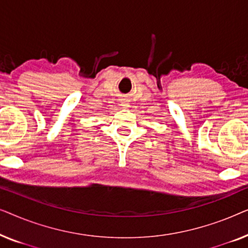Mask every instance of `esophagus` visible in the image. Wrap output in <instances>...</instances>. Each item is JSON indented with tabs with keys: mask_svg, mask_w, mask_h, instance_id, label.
Returning a JSON list of instances; mask_svg holds the SVG:
<instances>
[{
	"mask_svg": "<svg viewBox=\"0 0 248 248\" xmlns=\"http://www.w3.org/2000/svg\"><path fill=\"white\" fill-rule=\"evenodd\" d=\"M122 106H123L124 108H127V107H128V105H127V104H125V103H124V104H122Z\"/></svg>",
	"mask_w": 248,
	"mask_h": 248,
	"instance_id": "esophagus-1",
	"label": "esophagus"
}]
</instances>
